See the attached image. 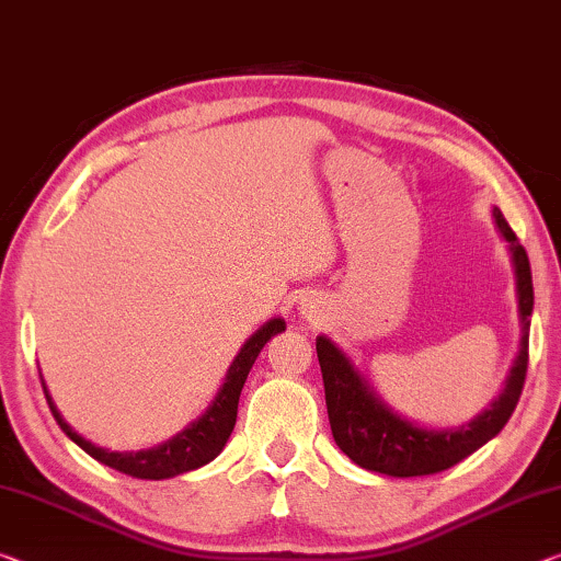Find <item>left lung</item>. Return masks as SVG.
Masks as SVG:
<instances>
[{"mask_svg": "<svg viewBox=\"0 0 561 561\" xmlns=\"http://www.w3.org/2000/svg\"><path fill=\"white\" fill-rule=\"evenodd\" d=\"M494 220L499 232L512 248L524 333L519 356H516L512 374L506 378L504 393L471 424L444 431L411 424L370 391V386L358 376V370L351 366L343 351L335 348L325 335L316 341L333 438L339 449L353 463H358L360 469L403 479L451 469L454 463H459L477 451L479 446H484L489 438H494L510 421L516 403H519L529 366V316L534 308L531 268L527 251H524L519 238L514 236V230L499 208H494Z\"/></svg>", "mask_w": 561, "mask_h": 561, "instance_id": "8db88e82", "label": "left lung"}]
</instances>
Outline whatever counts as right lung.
<instances>
[{
	"instance_id": "1",
	"label": "right lung",
	"mask_w": 561,
	"mask_h": 561,
	"mask_svg": "<svg viewBox=\"0 0 561 561\" xmlns=\"http://www.w3.org/2000/svg\"><path fill=\"white\" fill-rule=\"evenodd\" d=\"M283 331H286V321L273 318V321L265 323L253 339H248V343L240 348L236 360H232V366L228 368V381L222 383L218 399H215L213 407L205 411V416L197 419L191 428L183 431V434H178L175 438H170V442L154 446V449L148 451H110L102 449V446H94L59 416L45 383H42V389H45L49 411L59 428H62L80 449L88 451L92 459H98L100 463H105V467L135 479H170L178 477V473L203 467V463L213 461L215 456L222 451L228 436L232 434V426H236L240 391H243V383L248 374H251L257 353H261V348L273 339V335H278Z\"/></svg>"
}]
</instances>
